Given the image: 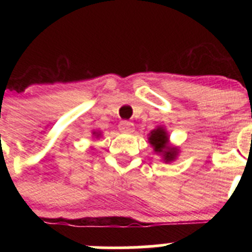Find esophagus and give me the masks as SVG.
Returning a JSON list of instances; mask_svg holds the SVG:
<instances>
[{
    "label": "esophagus",
    "mask_w": 252,
    "mask_h": 252,
    "mask_svg": "<svg viewBox=\"0 0 252 252\" xmlns=\"http://www.w3.org/2000/svg\"><path fill=\"white\" fill-rule=\"evenodd\" d=\"M119 130L121 131V132H132L133 124L130 121H121L119 125Z\"/></svg>",
    "instance_id": "obj_1"
}]
</instances>
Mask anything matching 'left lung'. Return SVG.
I'll use <instances>...</instances> for the list:
<instances>
[{
    "mask_svg": "<svg viewBox=\"0 0 252 252\" xmlns=\"http://www.w3.org/2000/svg\"><path fill=\"white\" fill-rule=\"evenodd\" d=\"M149 144L153 146L155 154L161 157L164 162L174 161L179 155V148L171 145L169 140V133L164 126H158L149 133Z\"/></svg>",
    "mask_w": 252,
    "mask_h": 252,
    "instance_id": "1",
    "label": "left lung"
}]
</instances>
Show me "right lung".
<instances>
[{
	"instance_id": "add662e5",
	"label": "right lung",
	"mask_w": 252,
	"mask_h": 252,
	"mask_svg": "<svg viewBox=\"0 0 252 252\" xmlns=\"http://www.w3.org/2000/svg\"><path fill=\"white\" fill-rule=\"evenodd\" d=\"M101 131H93V132H92V135H93V136H94V137H99V136H101Z\"/></svg>"
}]
</instances>
